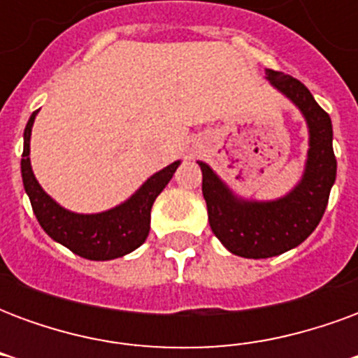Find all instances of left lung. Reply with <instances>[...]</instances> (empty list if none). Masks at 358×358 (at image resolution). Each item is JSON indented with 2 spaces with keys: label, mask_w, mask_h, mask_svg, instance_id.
Returning a JSON list of instances; mask_svg holds the SVG:
<instances>
[{
  "label": "left lung",
  "mask_w": 358,
  "mask_h": 358,
  "mask_svg": "<svg viewBox=\"0 0 358 358\" xmlns=\"http://www.w3.org/2000/svg\"><path fill=\"white\" fill-rule=\"evenodd\" d=\"M266 78L307 118L308 157L297 187L276 201H243L222 184L209 164L199 163L210 230L230 253L245 259L282 255L307 240L326 210L338 169L330 115L297 78L278 71H266Z\"/></svg>",
  "instance_id": "obj_1"
}]
</instances>
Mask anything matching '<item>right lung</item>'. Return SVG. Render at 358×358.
<instances>
[{
    "instance_id": "obj_1",
    "label": "right lung",
    "mask_w": 358,
    "mask_h": 358,
    "mask_svg": "<svg viewBox=\"0 0 358 358\" xmlns=\"http://www.w3.org/2000/svg\"><path fill=\"white\" fill-rule=\"evenodd\" d=\"M36 113L38 110L32 113L24 128L20 172H22L24 189L32 203V210L45 234L59 241L61 245L71 249L73 253L90 261H110L117 257L128 255L134 249L140 248L149 234L153 201L171 182L180 161L153 174L128 201L115 209L97 215H76L53 201L34 178L28 155H30V132H32Z\"/></svg>"
}]
</instances>
